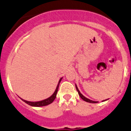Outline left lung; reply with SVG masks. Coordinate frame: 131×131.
<instances>
[{"label":"left lung","mask_w":131,"mask_h":131,"mask_svg":"<svg viewBox=\"0 0 131 131\" xmlns=\"http://www.w3.org/2000/svg\"><path fill=\"white\" fill-rule=\"evenodd\" d=\"M76 90H77L78 92V94H79V95H80V96L81 97V99H82L83 100V101H85V102H90V103H96V102H96V101H91V100L89 99H87L86 97H85V96H83V95H82L81 93H80V91H79V89H78V87L76 85Z\"/></svg>","instance_id":"1"}]
</instances>
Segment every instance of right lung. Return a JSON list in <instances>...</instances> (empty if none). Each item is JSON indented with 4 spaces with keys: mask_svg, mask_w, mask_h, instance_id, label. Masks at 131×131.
<instances>
[{
    "mask_svg": "<svg viewBox=\"0 0 131 131\" xmlns=\"http://www.w3.org/2000/svg\"><path fill=\"white\" fill-rule=\"evenodd\" d=\"M61 80L62 78L60 79L58 85L57 86V88L55 89V92H54V93L51 95L50 97L46 99L45 100H43V101H38V102H29V101H27L25 100H23L25 103L28 104L29 105L32 106H36V107H40V106H46L49 104L52 103L53 102V101L55 100V99L56 98V95H57V91H58V88H59V83L61 82Z\"/></svg>",
    "mask_w": 131,
    "mask_h": 131,
    "instance_id": "right-lung-1",
    "label": "right lung"
}]
</instances>
